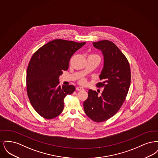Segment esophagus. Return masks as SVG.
Wrapping results in <instances>:
<instances>
[{"mask_svg": "<svg viewBox=\"0 0 158 158\" xmlns=\"http://www.w3.org/2000/svg\"><path fill=\"white\" fill-rule=\"evenodd\" d=\"M76 90L79 91V90H84V89H83V88L81 87V86H78V87L76 88Z\"/></svg>", "mask_w": 158, "mask_h": 158, "instance_id": "34e87169", "label": "esophagus"}]
</instances>
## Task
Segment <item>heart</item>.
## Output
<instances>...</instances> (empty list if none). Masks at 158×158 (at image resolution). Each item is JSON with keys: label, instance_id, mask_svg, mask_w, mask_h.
Listing matches in <instances>:
<instances>
[{"label": "heart", "instance_id": "obj_1", "mask_svg": "<svg viewBox=\"0 0 158 158\" xmlns=\"http://www.w3.org/2000/svg\"><path fill=\"white\" fill-rule=\"evenodd\" d=\"M92 56H97V57H99L98 55H96V54H93V55H92ZM86 79H85V78H83L82 79H81L80 80V81H79V82L81 84H82V85H85L86 83Z\"/></svg>", "mask_w": 158, "mask_h": 158}]
</instances>
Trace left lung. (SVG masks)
Here are the masks:
<instances>
[{
	"label": "left lung",
	"instance_id": "left-lung-1",
	"mask_svg": "<svg viewBox=\"0 0 158 158\" xmlns=\"http://www.w3.org/2000/svg\"><path fill=\"white\" fill-rule=\"evenodd\" d=\"M102 50L104 66L97 86L104 88L99 95L89 89L83 102L86 114L92 120L101 123L111 118L120 109L127 97L131 82V71L127 59L114 43L105 40L93 43Z\"/></svg>",
	"mask_w": 158,
	"mask_h": 158
}]
</instances>
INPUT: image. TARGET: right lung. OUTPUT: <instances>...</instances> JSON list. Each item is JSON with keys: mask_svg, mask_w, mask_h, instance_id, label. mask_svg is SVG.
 Instances as JSON below:
<instances>
[{"mask_svg": "<svg viewBox=\"0 0 158 158\" xmlns=\"http://www.w3.org/2000/svg\"><path fill=\"white\" fill-rule=\"evenodd\" d=\"M85 43L54 40L31 57L27 71V92L31 104L42 117L50 120L59 115L64 99L75 90L71 85L61 88L59 79L63 70H68L71 57Z\"/></svg>", "mask_w": 158, "mask_h": 158, "instance_id": "right-lung-1", "label": "right lung"}]
</instances>
